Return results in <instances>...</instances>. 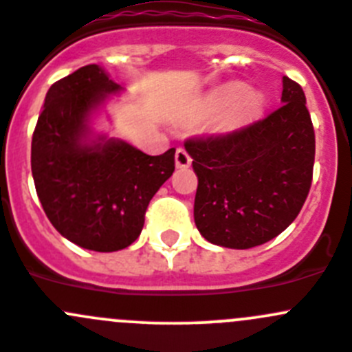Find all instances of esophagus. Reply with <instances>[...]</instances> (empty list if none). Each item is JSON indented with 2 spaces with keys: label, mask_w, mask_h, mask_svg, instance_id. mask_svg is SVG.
I'll use <instances>...</instances> for the list:
<instances>
[{
  "label": "esophagus",
  "mask_w": 352,
  "mask_h": 352,
  "mask_svg": "<svg viewBox=\"0 0 352 352\" xmlns=\"http://www.w3.org/2000/svg\"><path fill=\"white\" fill-rule=\"evenodd\" d=\"M174 159H176V167H179V169L190 167V164H192V157L188 155V152H186L185 148L176 150V155H174Z\"/></svg>",
  "instance_id": "1"
}]
</instances>
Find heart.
<instances>
[{"instance_id": "obj_1", "label": "heart", "mask_w": 352, "mask_h": 352, "mask_svg": "<svg viewBox=\"0 0 352 352\" xmlns=\"http://www.w3.org/2000/svg\"><path fill=\"white\" fill-rule=\"evenodd\" d=\"M247 95V88L242 85H235V86H230L226 91H224V100H228V102H236V100H242L243 96ZM261 107V96L257 95H249L245 98V109L249 112L252 110H257Z\"/></svg>"}]
</instances>
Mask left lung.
I'll use <instances>...</instances> for the list:
<instances>
[{
    "instance_id": "obj_1",
    "label": "left lung",
    "mask_w": 352,
    "mask_h": 352,
    "mask_svg": "<svg viewBox=\"0 0 352 352\" xmlns=\"http://www.w3.org/2000/svg\"><path fill=\"white\" fill-rule=\"evenodd\" d=\"M282 103L245 128L185 142L199 178L193 217L207 242L263 245L302 209L313 182L314 129L302 88L287 76Z\"/></svg>"
}]
</instances>
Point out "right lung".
I'll use <instances>...</instances> for the list:
<instances>
[{
    "label": "right lung",
    "instance_id": "1",
    "mask_svg": "<svg viewBox=\"0 0 352 352\" xmlns=\"http://www.w3.org/2000/svg\"><path fill=\"white\" fill-rule=\"evenodd\" d=\"M117 91L102 67H81L52 85L32 135V178L50 223L95 252L138 239L150 200L174 173V148L146 155L120 140H88L89 116Z\"/></svg>",
    "mask_w": 352,
    "mask_h": 352
}]
</instances>
